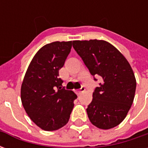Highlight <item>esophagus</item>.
Masks as SVG:
<instances>
[{"label": "esophagus", "mask_w": 148, "mask_h": 148, "mask_svg": "<svg viewBox=\"0 0 148 148\" xmlns=\"http://www.w3.org/2000/svg\"><path fill=\"white\" fill-rule=\"evenodd\" d=\"M85 90H86V89H85V87H84V86H82V87H81L80 90H76V93H77V95H80L81 93H82V92H84Z\"/></svg>", "instance_id": "1"}]
</instances>
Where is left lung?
Instances as JSON below:
<instances>
[{"label":"left lung","instance_id":"8db88e82","mask_svg":"<svg viewBox=\"0 0 148 148\" xmlns=\"http://www.w3.org/2000/svg\"><path fill=\"white\" fill-rule=\"evenodd\" d=\"M72 44L90 74L101 81L86 109L90 122L101 129L117 126L126 117L136 93V81L129 62L105 40H75Z\"/></svg>","mask_w":148,"mask_h":148}]
</instances>
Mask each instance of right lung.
Instances as JSON below:
<instances>
[{
	"mask_svg": "<svg viewBox=\"0 0 148 148\" xmlns=\"http://www.w3.org/2000/svg\"><path fill=\"white\" fill-rule=\"evenodd\" d=\"M71 47L72 41L43 46L32 58L22 82V105L31 120L45 131L58 130L67 124L77 97L62 87L63 81L58 74Z\"/></svg>",
	"mask_w": 148,
	"mask_h": 148,
	"instance_id": "obj_1",
	"label": "right lung"
}]
</instances>
